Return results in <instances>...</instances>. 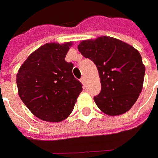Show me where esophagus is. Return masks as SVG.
Listing matches in <instances>:
<instances>
[{"label": "esophagus", "mask_w": 158, "mask_h": 158, "mask_svg": "<svg viewBox=\"0 0 158 158\" xmlns=\"http://www.w3.org/2000/svg\"><path fill=\"white\" fill-rule=\"evenodd\" d=\"M80 81H81V82H82V84H85V83H86V79H85L84 76H82V78L80 79Z\"/></svg>", "instance_id": "esophagus-1"}]
</instances>
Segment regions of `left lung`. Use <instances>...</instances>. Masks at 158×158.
I'll return each instance as SVG.
<instances>
[{
    "instance_id": "1",
    "label": "left lung",
    "mask_w": 158,
    "mask_h": 158,
    "mask_svg": "<svg viewBox=\"0 0 158 158\" xmlns=\"http://www.w3.org/2000/svg\"><path fill=\"white\" fill-rule=\"evenodd\" d=\"M77 48L98 71L101 91L94 97L98 107L110 116L130 110L143 86L145 66L140 52L129 44L107 36L82 40Z\"/></svg>"
}]
</instances>
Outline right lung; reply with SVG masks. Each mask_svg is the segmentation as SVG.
<instances>
[{"mask_svg":"<svg viewBox=\"0 0 158 158\" xmlns=\"http://www.w3.org/2000/svg\"><path fill=\"white\" fill-rule=\"evenodd\" d=\"M71 46V42L46 43L31 53L17 72L20 98L42 120L68 118L82 92V83L72 73L74 65L65 60Z\"/></svg>","mask_w":158,"mask_h":158,"instance_id":"right-lung-1","label":"right lung"}]
</instances>
